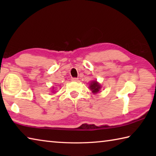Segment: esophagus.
I'll return each mask as SVG.
<instances>
[{"instance_id": "34e87169", "label": "esophagus", "mask_w": 156, "mask_h": 156, "mask_svg": "<svg viewBox=\"0 0 156 156\" xmlns=\"http://www.w3.org/2000/svg\"><path fill=\"white\" fill-rule=\"evenodd\" d=\"M78 80V78H72V81H73V82H77Z\"/></svg>"}]
</instances>
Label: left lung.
Wrapping results in <instances>:
<instances>
[{
  "mask_svg": "<svg viewBox=\"0 0 156 156\" xmlns=\"http://www.w3.org/2000/svg\"><path fill=\"white\" fill-rule=\"evenodd\" d=\"M89 89L92 91V93L96 94L97 93H98L100 89H101V85L96 80H94L91 81V83L89 84Z\"/></svg>",
  "mask_w": 156,
  "mask_h": 156,
  "instance_id": "obj_1",
  "label": "left lung"
}]
</instances>
